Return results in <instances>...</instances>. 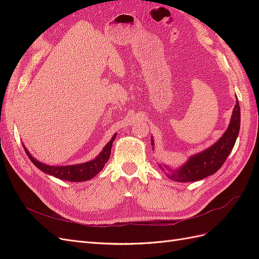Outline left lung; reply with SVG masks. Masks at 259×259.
Masks as SVG:
<instances>
[{"instance_id":"left-lung-1","label":"left lung","mask_w":259,"mask_h":259,"mask_svg":"<svg viewBox=\"0 0 259 259\" xmlns=\"http://www.w3.org/2000/svg\"><path fill=\"white\" fill-rule=\"evenodd\" d=\"M240 105L237 100V104L234 106L232 112L231 122L223 137L206 150L191 156L185 165L178 168V170H175L168 177L175 180V182L188 183L197 182V180L216 173L223 166V164L230 154L234 144H236L240 131ZM151 143H153L152 140Z\"/></svg>"}]
</instances>
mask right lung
I'll return each instance as SVG.
<instances>
[{
    "mask_svg": "<svg viewBox=\"0 0 259 259\" xmlns=\"http://www.w3.org/2000/svg\"><path fill=\"white\" fill-rule=\"evenodd\" d=\"M116 135L112 137V139L109 142L104 150L100 152V154L97 156L96 159H94L90 162L82 163V164H76V165H65V166H53V165H46L41 162L35 160L32 155L29 153V151L25 148V151L28 155L30 161L32 162L34 165L40 168L44 173L57 177L62 180H68V182H85V180H89L93 178L95 175H97L99 171L104 168L105 164L110 158L111 153V148L112 143L115 139Z\"/></svg>",
    "mask_w": 259,
    "mask_h": 259,
    "instance_id": "1",
    "label": "right lung"
}]
</instances>
